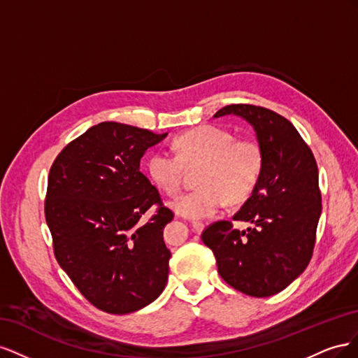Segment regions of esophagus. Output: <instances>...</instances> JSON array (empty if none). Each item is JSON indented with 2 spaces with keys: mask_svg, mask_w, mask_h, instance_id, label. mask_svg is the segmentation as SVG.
<instances>
[{
  "mask_svg": "<svg viewBox=\"0 0 358 358\" xmlns=\"http://www.w3.org/2000/svg\"><path fill=\"white\" fill-rule=\"evenodd\" d=\"M191 227H192V231L197 233V234H200V233L204 230V224H203V222L194 221V222H191Z\"/></svg>",
  "mask_w": 358,
  "mask_h": 358,
  "instance_id": "obj_1",
  "label": "esophagus"
}]
</instances>
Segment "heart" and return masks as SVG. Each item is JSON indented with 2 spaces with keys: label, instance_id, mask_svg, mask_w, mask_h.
I'll list each match as a JSON object with an SVG mask.
<instances>
[{
  "label": "heart",
  "instance_id": "1",
  "mask_svg": "<svg viewBox=\"0 0 358 358\" xmlns=\"http://www.w3.org/2000/svg\"><path fill=\"white\" fill-rule=\"evenodd\" d=\"M171 149H158L148 159V173L166 194L180 188L185 166L201 162L200 187L180 194L171 208L183 218L204 220L224 209L229 200L245 201L263 170V150L255 140H234L231 133L213 125L196 127L173 140Z\"/></svg>",
  "mask_w": 358,
  "mask_h": 358
}]
</instances>
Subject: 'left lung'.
<instances>
[{"label":"left lung","mask_w":358,"mask_h":358,"mask_svg":"<svg viewBox=\"0 0 358 358\" xmlns=\"http://www.w3.org/2000/svg\"><path fill=\"white\" fill-rule=\"evenodd\" d=\"M236 115L252 125L263 150L257 185L233 221L251 222L237 230L231 221L210 224L201 233L218 273L243 294H278L308 267L321 215L318 167L312 150L288 119L266 107L230 104L213 117Z\"/></svg>","instance_id":"left-lung-1"}]
</instances>
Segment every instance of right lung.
<instances>
[{
  "label": "right lung",
  "instance_id": "obj_1",
  "mask_svg": "<svg viewBox=\"0 0 358 358\" xmlns=\"http://www.w3.org/2000/svg\"><path fill=\"white\" fill-rule=\"evenodd\" d=\"M166 136L101 122L64 148L50 167L45 215L57 262L103 312H136L167 284L171 254L162 229L173 212L140 171L146 150ZM154 203L159 209L145 222Z\"/></svg>",
  "mask_w": 358,
  "mask_h": 358
}]
</instances>
